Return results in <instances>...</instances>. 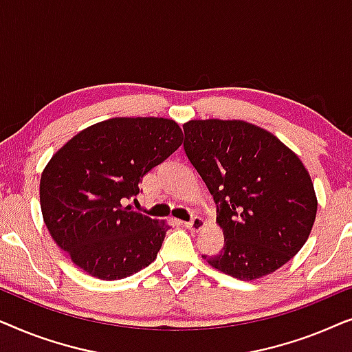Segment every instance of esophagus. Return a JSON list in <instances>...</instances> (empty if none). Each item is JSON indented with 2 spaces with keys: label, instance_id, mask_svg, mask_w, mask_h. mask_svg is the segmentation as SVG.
<instances>
[{
  "label": "esophagus",
  "instance_id": "obj_1",
  "mask_svg": "<svg viewBox=\"0 0 352 352\" xmlns=\"http://www.w3.org/2000/svg\"><path fill=\"white\" fill-rule=\"evenodd\" d=\"M184 226L189 230H192V232H199V230L205 228V221L201 218H197V216H195V218H192L190 221H186Z\"/></svg>",
  "mask_w": 352,
  "mask_h": 352
}]
</instances>
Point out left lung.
<instances>
[{
    "label": "left lung",
    "mask_w": 352,
    "mask_h": 352,
    "mask_svg": "<svg viewBox=\"0 0 352 352\" xmlns=\"http://www.w3.org/2000/svg\"><path fill=\"white\" fill-rule=\"evenodd\" d=\"M184 151L216 204L224 247L204 258L239 280H254L300 252L317 199L300 158L274 134L245 122L194 120Z\"/></svg>",
    "instance_id": "1"
}]
</instances>
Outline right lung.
I'll return each mask as SVG.
<instances>
[{
	"instance_id": "add662e5",
	"label": "right lung",
	"mask_w": 352,
	"mask_h": 352,
	"mask_svg": "<svg viewBox=\"0 0 352 352\" xmlns=\"http://www.w3.org/2000/svg\"><path fill=\"white\" fill-rule=\"evenodd\" d=\"M181 144L173 120L112 118L54 153L41 175V211L54 242L76 266L100 280H120L157 258L168 226L124 201Z\"/></svg>"
}]
</instances>
